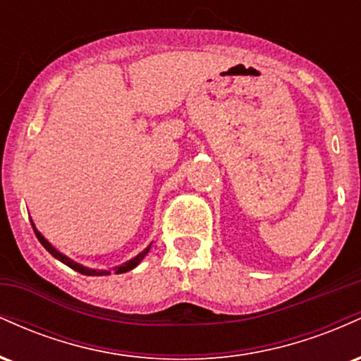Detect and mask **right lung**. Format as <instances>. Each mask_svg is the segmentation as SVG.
Listing matches in <instances>:
<instances>
[{"mask_svg":"<svg viewBox=\"0 0 361 361\" xmlns=\"http://www.w3.org/2000/svg\"><path fill=\"white\" fill-rule=\"evenodd\" d=\"M30 222H32V221H30ZM32 227H34V233H35V235H37V239H39L40 244H42V246L45 247V250H47L49 252H51V255L54 256V258H56V259H59L61 263L68 264L69 268H73L74 271L81 273V275H88V276H103V275H110V273H111V270H91V268H86V267H82V264L76 263V261H73L71 258H68V256H64V255H62V252L57 251L56 247H54L52 244L49 243L47 239H45L44 235L39 233V231H37V227H35V224H34V222H32ZM149 250H151V246H147L146 250H144L142 252H139V255L135 256V258L128 259L127 263L120 264V267H115V268H114L115 273H117V275H118V273H126V271H130V270H134V268L137 267V264L140 263V261L144 259V256L147 255Z\"/></svg>","mask_w":361,"mask_h":361,"instance_id":"right-lung-1","label":"right lung"}]
</instances>
